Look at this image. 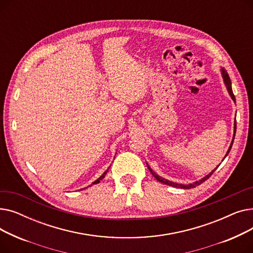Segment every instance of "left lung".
Instances as JSON below:
<instances>
[{
	"label": "left lung",
	"mask_w": 253,
	"mask_h": 253,
	"mask_svg": "<svg viewBox=\"0 0 253 253\" xmlns=\"http://www.w3.org/2000/svg\"><path fill=\"white\" fill-rule=\"evenodd\" d=\"M221 74H222V78H223V81H224V84H225V86H227V89H228V91H229V93H230V95H231V97H232V99L236 102V98H235V95H234V93H233V90H232V83H231V80H230V77H229V75H228V73L225 72L223 69L221 70ZM235 134H236V121H235V127H234V137H233V140H232V143H231V145H230V148H229V151H228V153H227V155L225 156H228V154L230 153V151H231V148H232V145H233V142H234V138H235ZM225 158V157H224ZM148 165V164H147ZM148 168H149V170L151 171V173L153 174V176L158 180V181H160V182H162V183H165V184H168V185H171V187H175V188H180V189H193V188H196L197 185H200L201 183H203L205 180H207L211 175H212V173H213V172L215 171V169L217 168H215L213 171L212 172H210V173L208 174V175H206L205 177H203L202 179H200L199 181H196V182H194V183H190V184H179V183H176V182H172V181H169V180H167V179H165V178H162L161 176H159L158 174H156L155 172L150 168V166L148 165Z\"/></svg>",
	"instance_id": "8db88e82"
}]
</instances>
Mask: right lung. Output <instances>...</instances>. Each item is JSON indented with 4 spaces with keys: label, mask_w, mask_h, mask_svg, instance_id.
Wrapping results in <instances>:
<instances>
[{
    "label": "right lung",
    "mask_w": 253,
    "mask_h": 253,
    "mask_svg": "<svg viewBox=\"0 0 253 253\" xmlns=\"http://www.w3.org/2000/svg\"><path fill=\"white\" fill-rule=\"evenodd\" d=\"M108 171H109V169H108V170H106V171H104V172H103V174H102V175H101V176H100V177H99L98 179H96V180H95L94 182H93L92 184H95V183H98V182H99V181H100V180H101V179H102V178H103V177L105 176V174H106V173H108ZM89 187H90V185H89Z\"/></svg>",
    "instance_id": "obj_1"
}]
</instances>
